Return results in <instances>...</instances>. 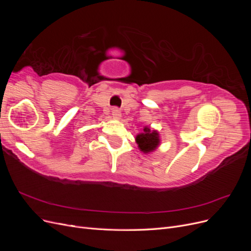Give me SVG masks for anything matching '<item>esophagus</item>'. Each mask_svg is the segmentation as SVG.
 Returning a JSON list of instances; mask_svg holds the SVG:
<instances>
[{
    "label": "esophagus",
    "instance_id": "1",
    "mask_svg": "<svg viewBox=\"0 0 251 251\" xmlns=\"http://www.w3.org/2000/svg\"><path fill=\"white\" fill-rule=\"evenodd\" d=\"M112 115L114 118H119L121 116V112L118 108H113L112 109Z\"/></svg>",
    "mask_w": 251,
    "mask_h": 251
}]
</instances>
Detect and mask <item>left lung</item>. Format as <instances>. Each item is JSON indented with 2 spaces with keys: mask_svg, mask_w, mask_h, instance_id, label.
Wrapping results in <instances>:
<instances>
[{
  "mask_svg": "<svg viewBox=\"0 0 251 251\" xmlns=\"http://www.w3.org/2000/svg\"><path fill=\"white\" fill-rule=\"evenodd\" d=\"M136 142L138 148L144 154L154 151L160 144V137L155 130H151L149 126L143 128V132L136 136Z\"/></svg>",
  "mask_w": 251,
  "mask_h": 251,
  "instance_id": "obj_1",
  "label": "left lung"
}]
</instances>
